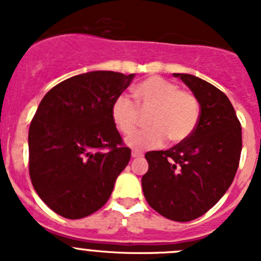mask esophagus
<instances>
[{"label": "esophagus", "mask_w": 261, "mask_h": 261, "mask_svg": "<svg viewBox=\"0 0 261 261\" xmlns=\"http://www.w3.org/2000/svg\"><path fill=\"white\" fill-rule=\"evenodd\" d=\"M142 155H144V154H142L141 151H137V150H133L132 151V156H133V158H141Z\"/></svg>", "instance_id": "esophagus-1"}]
</instances>
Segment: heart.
I'll return each mask as SVG.
<instances>
[{
    "label": "heart",
    "instance_id": "obj_1",
    "mask_svg": "<svg viewBox=\"0 0 261 261\" xmlns=\"http://www.w3.org/2000/svg\"><path fill=\"white\" fill-rule=\"evenodd\" d=\"M138 108L150 111L147 119L149 129L130 136L126 145L136 150L155 149L165 144L184 141L195 130L200 116V106L190 91L179 90L174 82L161 77H149L133 89ZM124 95L117 96L111 106V117L115 126L124 135L136 130L140 121V111Z\"/></svg>",
    "mask_w": 261,
    "mask_h": 261
}]
</instances>
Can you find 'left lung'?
<instances>
[{"mask_svg":"<svg viewBox=\"0 0 261 261\" xmlns=\"http://www.w3.org/2000/svg\"><path fill=\"white\" fill-rule=\"evenodd\" d=\"M200 105L199 123L168 150L145 154L149 170L142 191L151 208L168 220L188 222L205 214L229 190L242 151V126L229 98L192 74L174 73Z\"/></svg>","mask_w":261,"mask_h":261,"instance_id":"8db88e82","label":"left lung"}]
</instances>
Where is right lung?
Listing matches in <instances>:
<instances>
[{"instance_id": "obj_1", "label": "right lung", "mask_w": 261, "mask_h": 261, "mask_svg": "<svg viewBox=\"0 0 261 261\" xmlns=\"http://www.w3.org/2000/svg\"><path fill=\"white\" fill-rule=\"evenodd\" d=\"M136 74L95 70L62 81L41 99L29 130L30 176L55 213L78 220L110 199L130 149L111 106Z\"/></svg>"}]
</instances>
